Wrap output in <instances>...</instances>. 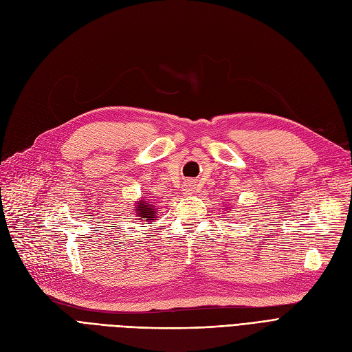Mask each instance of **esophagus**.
I'll list each match as a JSON object with an SVG mask.
<instances>
[{
  "label": "esophagus",
  "instance_id": "34e87169",
  "mask_svg": "<svg viewBox=\"0 0 352 352\" xmlns=\"http://www.w3.org/2000/svg\"><path fill=\"white\" fill-rule=\"evenodd\" d=\"M192 190H194V186H192L191 183H187V184L184 186V191H186V192H190V191H192Z\"/></svg>",
  "mask_w": 352,
  "mask_h": 352
}]
</instances>
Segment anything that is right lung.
I'll return each instance as SVG.
<instances>
[{
    "instance_id": "right-lung-1",
    "label": "right lung",
    "mask_w": 352,
    "mask_h": 352,
    "mask_svg": "<svg viewBox=\"0 0 352 352\" xmlns=\"http://www.w3.org/2000/svg\"><path fill=\"white\" fill-rule=\"evenodd\" d=\"M155 210L156 207L153 204H149L148 201L145 200H140L136 203V207H135V212H136V217L138 220H140L142 217L146 220V222H152V220H155L156 214H155Z\"/></svg>"
}]
</instances>
